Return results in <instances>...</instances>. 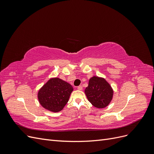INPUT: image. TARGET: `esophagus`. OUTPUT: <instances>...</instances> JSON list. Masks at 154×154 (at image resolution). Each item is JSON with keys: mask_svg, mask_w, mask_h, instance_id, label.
<instances>
[{"mask_svg": "<svg viewBox=\"0 0 154 154\" xmlns=\"http://www.w3.org/2000/svg\"><path fill=\"white\" fill-rule=\"evenodd\" d=\"M77 88H78V89L80 90V91H82L83 89V87L82 85H79Z\"/></svg>", "mask_w": 154, "mask_h": 154, "instance_id": "esophagus-1", "label": "esophagus"}]
</instances>
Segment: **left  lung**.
Instances as JSON below:
<instances>
[{"label": "left lung", "instance_id": "1", "mask_svg": "<svg viewBox=\"0 0 154 154\" xmlns=\"http://www.w3.org/2000/svg\"><path fill=\"white\" fill-rule=\"evenodd\" d=\"M85 93L88 100L96 108H105L112 98L113 91L103 78L94 76L88 82Z\"/></svg>", "mask_w": 154, "mask_h": 154}]
</instances>
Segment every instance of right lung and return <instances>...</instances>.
Wrapping results in <instances>:
<instances>
[{
	"label": "right lung",
	"mask_w": 154,
	"mask_h": 154,
	"mask_svg": "<svg viewBox=\"0 0 154 154\" xmlns=\"http://www.w3.org/2000/svg\"><path fill=\"white\" fill-rule=\"evenodd\" d=\"M73 91L71 85L59 78L49 80L38 92L40 103L51 112L62 110Z\"/></svg>",
	"instance_id": "obj_1"
}]
</instances>
